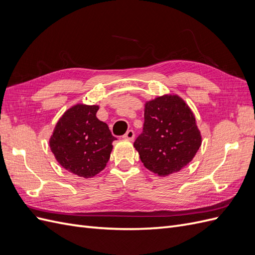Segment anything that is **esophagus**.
<instances>
[{
	"mask_svg": "<svg viewBox=\"0 0 255 255\" xmlns=\"http://www.w3.org/2000/svg\"><path fill=\"white\" fill-rule=\"evenodd\" d=\"M134 137H135V133L133 129H128V132L125 134V136H123V138H126V139H128V140H133Z\"/></svg>",
	"mask_w": 255,
	"mask_h": 255,
	"instance_id": "obj_1",
	"label": "esophagus"
}]
</instances>
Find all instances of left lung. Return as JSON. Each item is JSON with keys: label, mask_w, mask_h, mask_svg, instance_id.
Wrapping results in <instances>:
<instances>
[{"label": "left lung", "mask_w": 255, "mask_h": 255, "mask_svg": "<svg viewBox=\"0 0 255 255\" xmlns=\"http://www.w3.org/2000/svg\"><path fill=\"white\" fill-rule=\"evenodd\" d=\"M201 145V134L188 105L177 96L145 103L142 133L135 149L150 171L165 176L190 163Z\"/></svg>", "instance_id": "1"}]
</instances>
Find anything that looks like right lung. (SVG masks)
<instances>
[{"label": "right lung", "instance_id": "obj_1", "mask_svg": "<svg viewBox=\"0 0 255 255\" xmlns=\"http://www.w3.org/2000/svg\"><path fill=\"white\" fill-rule=\"evenodd\" d=\"M98 105L76 104L69 109L54 128L50 148L69 172L92 177L102 171L111 157L114 137L105 122L97 118Z\"/></svg>", "mask_w": 255, "mask_h": 255}]
</instances>
